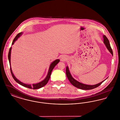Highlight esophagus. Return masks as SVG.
Returning <instances> with one entry per match:
<instances>
[{
	"mask_svg": "<svg viewBox=\"0 0 120 120\" xmlns=\"http://www.w3.org/2000/svg\"><path fill=\"white\" fill-rule=\"evenodd\" d=\"M66 58L64 57H62L61 58V61H64L66 60Z\"/></svg>",
	"mask_w": 120,
	"mask_h": 120,
	"instance_id": "obj_1",
	"label": "esophagus"
}]
</instances>
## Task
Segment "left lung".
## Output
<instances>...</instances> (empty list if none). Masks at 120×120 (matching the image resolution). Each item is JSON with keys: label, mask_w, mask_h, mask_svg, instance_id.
<instances>
[{"label": "left lung", "mask_w": 120, "mask_h": 120, "mask_svg": "<svg viewBox=\"0 0 120 120\" xmlns=\"http://www.w3.org/2000/svg\"><path fill=\"white\" fill-rule=\"evenodd\" d=\"M103 41H104V43L105 44V45L106 46L108 49L109 50V51L111 52V53L112 54V55L113 56V52L112 50L110 44L109 43V41L108 40V39L107 38V37L104 35H103ZM66 75L67 76L69 80L70 81V82H71V83L73 86H75V87L81 89V90H92L93 89H94L95 88H97L98 86H100L104 81H105V80H104L103 81H102L101 82L95 85H93V86H90V85H87L85 84H83L82 83H81L79 82L76 81V80H75L72 77V76L70 74V72L69 71V70L68 68V67H67L66 68Z\"/></svg>", "instance_id": "8db88e82"}]
</instances>
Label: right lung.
<instances>
[{"instance_id": "add662e5", "label": "right lung", "mask_w": 120, "mask_h": 120, "mask_svg": "<svg viewBox=\"0 0 120 120\" xmlns=\"http://www.w3.org/2000/svg\"><path fill=\"white\" fill-rule=\"evenodd\" d=\"M22 34V32L19 33V34L16 36V37H15V38L14 39V40H13L12 43V45H13L14 44V43H15V42L17 40V39L20 36V35ZM11 47L9 49V52H8V60L9 62V64H10V71H11V75L13 77V78L14 79V80H15L17 83L18 84H19L20 85H22V86H24L25 87H27L29 89H32L33 90H35V89H40V88L46 85L47 84V83H48L49 80V79L50 76H51V74L52 71L53 69L55 67V66L59 62L60 60L59 59H57L55 61H53L52 63L50 66L49 68V71L48 73V75L45 78V79L44 80H43L42 81L40 82L39 83L36 84H33L32 85H28V84H24L23 83L21 82V81H20L19 80H17V79L15 77V76L13 74L12 71H11V63H10V57H11Z\"/></svg>"}]
</instances>
